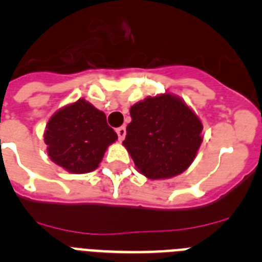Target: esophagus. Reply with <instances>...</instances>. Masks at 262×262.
I'll return each mask as SVG.
<instances>
[{"instance_id": "esophagus-1", "label": "esophagus", "mask_w": 262, "mask_h": 262, "mask_svg": "<svg viewBox=\"0 0 262 262\" xmlns=\"http://www.w3.org/2000/svg\"><path fill=\"white\" fill-rule=\"evenodd\" d=\"M117 134H118V138H119V140H123L124 136H126V127H124V126L118 127Z\"/></svg>"}]
</instances>
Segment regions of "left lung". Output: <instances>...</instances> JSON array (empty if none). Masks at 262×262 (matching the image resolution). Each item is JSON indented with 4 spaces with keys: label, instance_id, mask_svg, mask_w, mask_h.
Here are the masks:
<instances>
[{
    "label": "left lung",
    "instance_id": "left-lung-1",
    "mask_svg": "<svg viewBox=\"0 0 262 262\" xmlns=\"http://www.w3.org/2000/svg\"><path fill=\"white\" fill-rule=\"evenodd\" d=\"M124 147L136 168L151 180L169 178L189 168L202 143V123L172 94L148 97L129 110Z\"/></svg>",
    "mask_w": 262,
    "mask_h": 262
}]
</instances>
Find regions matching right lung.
I'll use <instances>...</instances> for the list:
<instances>
[{
    "mask_svg": "<svg viewBox=\"0 0 262 262\" xmlns=\"http://www.w3.org/2000/svg\"><path fill=\"white\" fill-rule=\"evenodd\" d=\"M117 139L106 115L85 99L56 111L45 133L50 159L77 174L98 168L107 147Z\"/></svg>",
    "mask_w": 262,
    "mask_h": 262,
    "instance_id": "1",
    "label": "right lung"
}]
</instances>
